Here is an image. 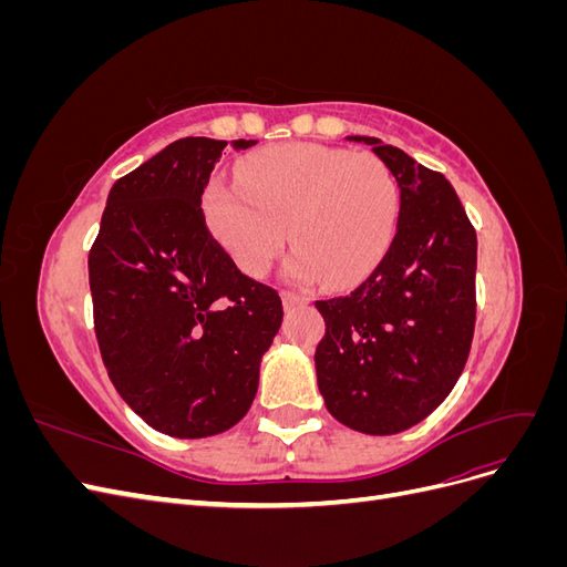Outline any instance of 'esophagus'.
Segmentation results:
<instances>
[{
	"label": "esophagus",
	"instance_id": "1",
	"mask_svg": "<svg viewBox=\"0 0 567 567\" xmlns=\"http://www.w3.org/2000/svg\"><path fill=\"white\" fill-rule=\"evenodd\" d=\"M281 298H284V307H286V310H293V307L307 302L305 296H298V293H293V290H284Z\"/></svg>",
	"mask_w": 567,
	"mask_h": 567
}]
</instances>
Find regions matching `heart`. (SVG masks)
Returning a JSON list of instances; mask_svg holds the SVG:
<instances>
[{
	"instance_id": "heart-1",
	"label": "heart",
	"mask_w": 567,
	"mask_h": 567,
	"mask_svg": "<svg viewBox=\"0 0 567 567\" xmlns=\"http://www.w3.org/2000/svg\"><path fill=\"white\" fill-rule=\"evenodd\" d=\"M219 244L248 277H265L296 246L288 277L348 286L381 262L398 221V184L369 153L279 144L238 165V184L213 179L203 196Z\"/></svg>"
}]
</instances>
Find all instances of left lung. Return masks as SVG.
I'll return each instance as SVG.
<instances>
[{
	"instance_id": "8db88e82",
	"label": "left lung",
	"mask_w": 567,
	"mask_h": 567,
	"mask_svg": "<svg viewBox=\"0 0 567 567\" xmlns=\"http://www.w3.org/2000/svg\"><path fill=\"white\" fill-rule=\"evenodd\" d=\"M371 146L400 186L392 244L350 296L317 300L326 336L317 383L333 419L394 435L442 404L466 367L475 329L477 238L444 175L375 136Z\"/></svg>"
}]
</instances>
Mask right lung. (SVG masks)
I'll list each match as a JSON object with an SVG mask.
<instances>
[{"label": "right lung", "instance_id": "right-lung-1", "mask_svg": "<svg viewBox=\"0 0 567 567\" xmlns=\"http://www.w3.org/2000/svg\"><path fill=\"white\" fill-rule=\"evenodd\" d=\"M225 146L186 136L120 177L90 250L111 381L153 431L179 440L225 433L248 414L284 319L277 290L241 274L205 225L200 196Z\"/></svg>", "mask_w": 567, "mask_h": 567}]
</instances>
